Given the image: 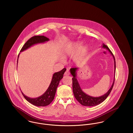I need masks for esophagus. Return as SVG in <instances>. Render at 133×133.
<instances>
[{
	"label": "esophagus",
	"mask_w": 133,
	"mask_h": 133,
	"mask_svg": "<svg viewBox=\"0 0 133 133\" xmlns=\"http://www.w3.org/2000/svg\"><path fill=\"white\" fill-rule=\"evenodd\" d=\"M69 75L70 73L69 72V71H68V70H66V72H65V73H64V75H65V76H69Z\"/></svg>",
	"instance_id": "obj_1"
}]
</instances>
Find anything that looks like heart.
<instances>
[{"label": "heart", "mask_w": 133, "mask_h": 133, "mask_svg": "<svg viewBox=\"0 0 133 133\" xmlns=\"http://www.w3.org/2000/svg\"><path fill=\"white\" fill-rule=\"evenodd\" d=\"M61 56L63 58L72 57V61L76 65L85 63L89 55L88 47L87 46H83L81 42H72L67 45L61 52ZM63 61V59H61Z\"/></svg>", "instance_id": "1"}]
</instances>
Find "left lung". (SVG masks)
<instances>
[{"mask_svg": "<svg viewBox=\"0 0 133 133\" xmlns=\"http://www.w3.org/2000/svg\"><path fill=\"white\" fill-rule=\"evenodd\" d=\"M102 47L103 48L107 49L110 53L111 55L113 56L114 61V73L115 74L116 62H115V59L113 54L109 49L107 46L105 44L103 43V44L102 45ZM78 68H71L70 70V73L73 76V78H72L73 92L76 100L81 105L85 106L92 107V106H95L101 104L107 98L108 96L110 94V93H111L113 89L114 82H115V74H114V80H113L112 85L111 86L110 88L109 89V90L105 94L99 97H93L86 94L83 91L82 89L80 87V85L78 81V80L77 79V71H78Z\"/></svg>", "mask_w": 133, "mask_h": 133, "instance_id": "1", "label": "left lung"}]
</instances>
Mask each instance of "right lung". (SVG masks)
I'll return each instance as SVG.
<instances>
[{
	"mask_svg": "<svg viewBox=\"0 0 133 133\" xmlns=\"http://www.w3.org/2000/svg\"><path fill=\"white\" fill-rule=\"evenodd\" d=\"M49 41V39L47 38L44 36H34L31 38H30L22 47V49L20 50V52H23L30 48L31 46L34 45L40 44V43H45L47 41ZM19 54L18 56L17 59V67L18 64V60L19 58ZM66 69L64 68L62 70L54 73L52 76V80L50 84L48 87L47 90L45 92L44 94L41 95L40 96L32 98H30L29 97L26 96L24 95L22 92V94L23 95L24 97L25 98L26 100L29 103H30L32 105L34 106H36L38 107L40 106H46L49 105L52 101L54 100L55 97V93L56 92L57 87L59 84L60 80L63 78V75L66 71Z\"/></svg>",
	"mask_w": 133,
	"mask_h": 133,
	"instance_id": "obj_1",
	"label": "right lung"
}]
</instances>
